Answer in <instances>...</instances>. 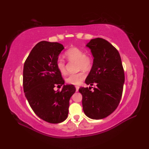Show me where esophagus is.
<instances>
[{
    "instance_id": "34e87169",
    "label": "esophagus",
    "mask_w": 149,
    "mask_h": 149,
    "mask_svg": "<svg viewBox=\"0 0 149 149\" xmlns=\"http://www.w3.org/2000/svg\"><path fill=\"white\" fill-rule=\"evenodd\" d=\"M75 89H76V91H78V90L79 89V86H75Z\"/></svg>"
}]
</instances>
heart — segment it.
Returning <instances> with one entry per match:
<instances>
[{"label": "heart", "instance_id": "obj_1", "mask_svg": "<svg viewBox=\"0 0 149 149\" xmlns=\"http://www.w3.org/2000/svg\"><path fill=\"white\" fill-rule=\"evenodd\" d=\"M65 55L68 60L77 61L78 70H89L93 65V58L91 54L85 53L84 49L77 47H72L65 52ZM56 68L60 73L64 74L65 73V62L62 58H58L56 63ZM86 77L84 72H80L76 74H70L65 78V82L70 85H79Z\"/></svg>", "mask_w": 149, "mask_h": 149}]
</instances>
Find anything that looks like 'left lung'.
Segmentation results:
<instances>
[{"label":"left lung","mask_w":149,"mask_h":149,"mask_svg":"<svg viewBox=\"0 0 149 149\" xmlns=\"http://www.w3.org/2000/svg\"><path fill=\"white\" fill-rule=\"evenodd\" d=\"M91 49L94 62L85 84L97 87H80L82 105L87 117L100 120L116 109L122 96L124 70L118 50L107 40L91 39L86 45Z\"/></svg>","instance_id":"obj_1"}]
</instances>
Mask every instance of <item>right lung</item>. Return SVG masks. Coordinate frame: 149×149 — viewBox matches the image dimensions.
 Returning <instances> with one entry per match:
<instances>
[{"mask_svg":"<svg viewBox=\"0 0 149 149\" xmlns=\"http://www.w3.org/2000/svg\"><path fill=\"white\" fill-rule=\"evenodd\" d=\"M64 49L58 42L41 41L33 48L26 60L23 71L24 91L30 107L37 116L51 123L64 122L68 117L70 99L75 92L73 85L64 84L56 63Z\"/></svg>","mask_w":149,"mask_h":149,"instance_id":"1","label":"right lung"}]
</instances>
